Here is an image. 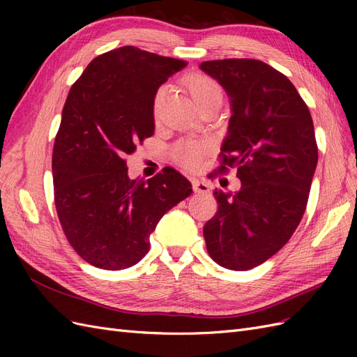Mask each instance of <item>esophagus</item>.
<instances>
[{
	"label": "esophagus",
	"mask_w": 357,
	"mask_h": 357,
	"mask_svg": "<svg viewBox=\"0 0 357 357\" xmlns=\"http://www.w3.org/2000/svg\"><path fill=\"white\" fill-rule=\"evenodd\" d=\"M192 186H193V192L195 193H208L210 192V186L207 181L192 180Z\"/></svg>",
	"instance_id": "esophagus-1"
}]
</instances>
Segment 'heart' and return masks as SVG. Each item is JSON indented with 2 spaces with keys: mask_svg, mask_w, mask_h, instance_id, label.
Masks as SVG:
<instances>
[{
  "mask_svg": "<svg viewBox=\"0 0 357 357\" xmlns=\"http://www.w3.org/2000/svg\"><path fill=\"white\" fill-rule=\"evenodd\" d=\"M188 88L193 96V100L197 101L199 107L205 105L207 102L220 98L222 89L219 83L213 80L208 75L204 74H195L190 75L188 79ZM168 92V86L164 84L155 92L153 96V116L158 117L162 109V104L165 101V96ZM207 150V143L201 142V139H185V142H180L174 150H172V156H174L177 164L181 167L193 169L199 165V162Z\"/></svg>",
  "mask_w": 357,
  "mask_h": 357,
  "instance_id": "heart-1",
  "label": "heart"
}]
</instances>
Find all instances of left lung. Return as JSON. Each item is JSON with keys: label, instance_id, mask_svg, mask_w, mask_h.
<instances>
[{"label": "left lung", "instance_id": "8db88e82", "mask_svg": "<svg viewBox=\"0 0 357 357\" xmlns=\"http://www.w3.org/2000/svg\"><path fill=\"white\" fill-rule=\"evenodd\" d=\"M199 68L229 96L220 171L236 167L238 192L215 190L204 226L215 264L247 271L275 255L304 215L317 144L310 110L284 74L256 59L205 61Z\"/></svg>", "mask_w": 357, "mask_h": 357}]
</instances>
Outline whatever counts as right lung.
Instances as JSON below:
<instances>
[{
	"label": "right lung",
	"instance_id": "obj_1",
	"mask_svg": "<svg viewBox=\"0 0 357 357\" xmlns=\"http://www.w3.org/2000/svg\"><path fill=\"white\" fill-rule=\"evenodd\" d=\"M186 66L123 46L96 56L71 86L53 146L55 205L68 243L96 268L138 264L162 215L192 193L174 168L131 180L125 160L155 132V92Z\"/></svg>",
	"mask_w": 357,
	"mask_h": 357
}]
</instances>
